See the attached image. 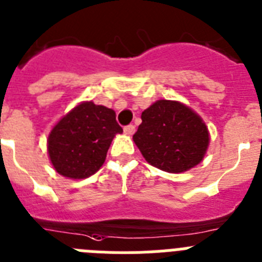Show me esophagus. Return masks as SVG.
<instances>
[{"instance_id":"obj_1","label":"esophagus","mask_w":262,"mask_h":262,"mask_svg":"<svg viewBox=\"0 0 262 262\" xmlns=\"http://www.w3.org/2000/svg\"><path fill=\"white\" fill-rule=\"evenodd\" d=\"M124 132L126 134H133L134 132H136V126H134V125H126V126H125L124 128Z\"/></svg>"}]
</instances>
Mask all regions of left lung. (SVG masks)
Listing matches in <instances>:
<instances>
[{
  "label": "left lung",
  "instance_id": "left-lung-1",
  "mask_svg": "<svg viewBox=\"0 0 262 262\" xmlns=\"http://www.w3.org/2000/svg\"><path fill=\"white\" fill-rule=\"evenodd\" d=\"M133 141L150 165L167 172L187 171L203 159L208 130L188 106L158 100L145 109Z\"/></svg>",
  "mask_w": 262,
  "mask_h": 262
}]
</instances>
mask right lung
<instances>
[{
    "label": "right lung",
    "instance_id": "add662e5",
    "mask_svg": "<svg viewBox=\"0 0 262 262\" xmlns=\"http://www.w3.org/2000/svg\"><path fill=\"white\" fill-rule=\"evenodd\" d=\"M122 133L112 109L81 103L54 126L47 141L51 163L63 177L87 178L103 166L115 134Z\"/></svg>",
    "mask_w": 262,
    "mask_h": 262
}]
</instances>
